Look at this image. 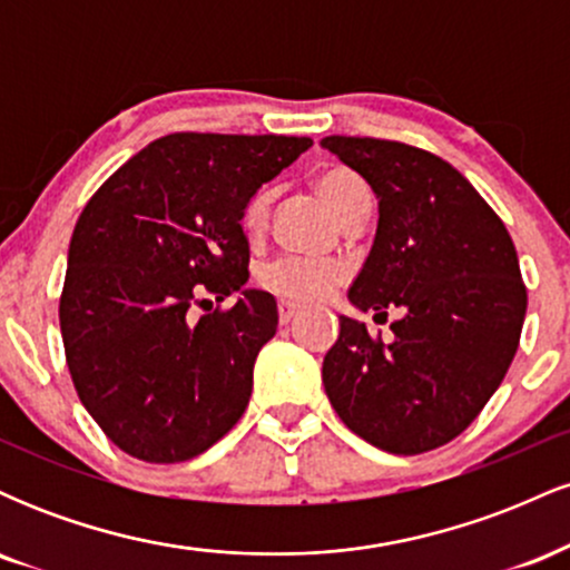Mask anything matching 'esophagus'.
<instances>
[{
	"mask_svg": "<svg viewBox=\"0 0 570 570\" xmlns=\"http://www.w3.org/2000/svg\"><path fill=\"white\" fill-rule=\"evenodd\" d=\"M299 313V307L297 305H292V303H278V322L281 324H289L294 316H297Z\"/></svg>",
	"mask_w": 570,
	"mask_h": 570,
	"instance_id": "obj_1",
	"label": "esophagus"
}]
</instances>
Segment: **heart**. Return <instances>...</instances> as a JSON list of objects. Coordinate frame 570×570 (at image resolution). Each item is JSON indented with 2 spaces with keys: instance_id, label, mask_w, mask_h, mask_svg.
<instances>
[{
  "instance_id": "b5f03b06",
  "label": "heart",
  "mask_w": 570,
  "mask_h": 570,
  "mask_svg": "<svg viewBox=\"0 0 570 570\" xmlns=\"http://www.w3.org/2000/svg\"><path fill=\"white\" fill-rule=\"evenodd\" d=\"M316 193L332 208L337 219H343L358 203L372 200L370 185L348 166H330L316 176ZM267 212H271V193L259 189L252 195L240 214V225L248 235H259L265 230ZM265 289L289 303H316L330 294L343 281V271L335 263L316 257H278L259 273Z\"/></svg>"
}]
</instances>
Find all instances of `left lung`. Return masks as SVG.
Here are the masks:
<instances>
[{
    "label": "left lung",
    "mask_w": 570,
    "mask_h": 570,
    "mask_svg": "<svg viewBox=\"0 0 570 570\" xmlns=\"http://www.w3.org/2000/svg\"><path fill=\"white\" fill-rule=\"evenodd\" d=\"M322 147L377 195L375 244L351 303L404 311L391 343L340 316L326 396L385 453H429L472 426L520 345L528 292L514 244L466 176L426 149L370 136H326Z\"/></svg>",
    "instance_id": "8db88e82"
}]
</instances>
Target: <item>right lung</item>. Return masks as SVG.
I'll return each instance as SVG.
<instances>
[{
	"mask_svg": "<svg viewBox=\"0 0 570 570\" xmlns=\"http://www.w3.org/2000/svg\"><path fill=\"white\" fill-rule=\"evenodd\" d=\"M305 136L168 134L96 189L69 244L61 318L71 383L122 453L181 463L230 431L273 294L246 289L244 206L311 147ZM208 291L236 305L191 318Z\"/></svg>",
	"mask_w": 570,
	"mask_h": 570,
	"instance_id": "1",
	"label": "right lung"
}]
</instances>
